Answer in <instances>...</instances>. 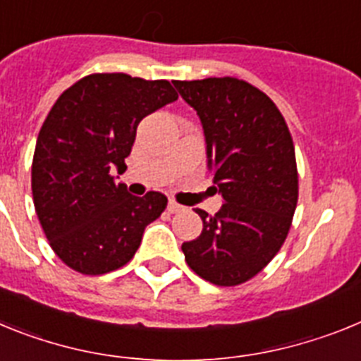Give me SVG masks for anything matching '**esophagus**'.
Segmentation results:
<instances>
[{
	"label": "esophagus",
	"instance_id": "obj_1",
	"mask_svg": "<svg viewBox=\"0 0 361 361\" xmlns=\"http://www.w3.org/2000/svg\"><path fill=\"white\" fill-rule=\"evenodd\" d=\"M183 206H180V204L178 202H175V200H170V202H168V212L170 213H178V212H183Z\"/></svg>",
	"mask_w": 361,
	"mask_h": 361
}]
</instances>
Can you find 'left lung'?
I'll use <instances>...</instances> for the list:
<instances>
[{
    "instance_id": "obj_1",
    "label": "left lung",
    "mask_w": 361,
    "mask_h": 361,
    "mask_svg": "<svg viewBox=\"0 0 361 361\" xmlns=\"http://www.w3.org/2000/svg\"><path fill=\"white\" fill-rule=\"evenodd\" d=\"M197 110L209 168L224 204L215 215L197 209L202 233L184 242L188 266L200 279L231 288L257 276L291 229L298 170L288 123L276 104L237 78L173 81Z\"/></svg>"
}]
</instances>
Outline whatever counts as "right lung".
<instances>
[{"label":"right lung","instance_id":"right-lung-1","mask_svg":"<svg viewBox=\"0 0 361 361\" xmlns=\"http://www.w3.org/2000/svg\"><path fill=\"white\" fill-rule=\"evenodd\" d=\"M177 97L166 79L90 73L50 108L32 159V199L50 247L70 269L95 276L123 267L166 209L162 193L130 195L111 170H126L139 123Z\"/></svg>","mask_w":361,"mask_h":361}]
</instances>
